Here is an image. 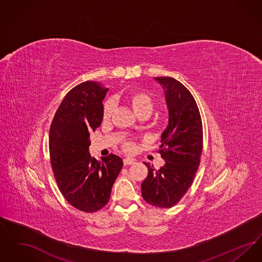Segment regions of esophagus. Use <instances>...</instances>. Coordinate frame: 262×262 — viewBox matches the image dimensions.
<instances>
[{
    "mask_svg": "<svg viewBox=\"0 0 262 262\" xmlns=\"http://www.w3.org/2000/svg\"><path fill=\"white\" fill-rule=\"evenodd\" d=\"M134 160H132V159H129V158H126V159H124V165L125 166H128V165H133L134 164Z\"/></svg>",
    "mask_w": 262,
    "mask_h": 262,
    "instance_id": "1",
    "label": "esophagus"
}]
</instances>
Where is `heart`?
I'll return each mask as SVG.
<instances>
[{
  "label": "heart",
  "instance_id": "b5f03b06",
  "mask_svg": "<svg viewBox=\"0 0 262 262\" xmlns=\"http://www.w3.org/2000/svg\"><path fill=\"white\" fill-rule=\"evenodd\" d=\"M124 102L133 110L135 115L139 119L147 118L154 109V100L149 93L144 90H133L124 96ZM113 111V104L111 101H106L103 105L102 118L107 121ZM124 149L126 152H132L135 149V144L133 141H126L124 143Z\"/></svg>",
  "mask_w": 262,
  "mask_h": 262
}]
</instances>
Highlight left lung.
Returning a JSON list of instances; mask_svg holds the SVG:
<instances>
[{"label": "left lung", "instance_id": "8db88e82", "mask_svg": "<svg viewBox=\"0 0 262 262\" xmlns=\"http://www.w3.org/2000/svg\"><path fill=\"white\" fill-rule=\"evenodd\" d=\"M154 79L162 85L169 111V124L158 150L165 165L155 170L144 163L148 174L141 184V194L150 205L170 208L187 193L199 169L202 122L196 102L185 85L169 76Z\"/></svg>", "mask_w": 262, "mask_h": 262}]
</instances>
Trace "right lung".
<instances>
[{
	"label": "right lung",
	"mask_w": 262,
	"mask_h": 262,
	"mask_svg": "<svg viewBox=\"0 0 262 262\" xmlns=\"http://www.w3.org/2000/svg\"><path fill=\"white\" fill-rule=\"evenodd\" d=\"M108 88L85 81L70 90L54 116L49 134L51 166L62 196L75 208L98 211L110 200L123 160L114 154L102 161L89 154L90 133L103 120Z\"/></svg>",
	"instance_id": "1"
}]
</instances>
